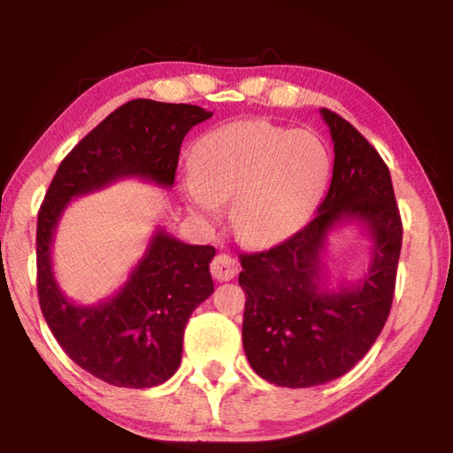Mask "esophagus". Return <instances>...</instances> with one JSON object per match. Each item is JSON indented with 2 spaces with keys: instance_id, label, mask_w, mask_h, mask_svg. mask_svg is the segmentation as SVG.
<instances>
[{
  "instance_id": "34e87169",
  "label": "esophagus",
  "mask_w": 453,
  "mask_h": 453,
  "mask_svg": "<svg viewBox=\"0 0 453 453\" xmlns=\"http://www.w3.org/2000/svg\"><path fill=\"white\" fill-rule=\"evenodd\" d=\"M210 270H211L213 278H216L218 281H229L237 275V262L232 256L218 254L216 257H213Z\"/></svg>"
}]
</instances>
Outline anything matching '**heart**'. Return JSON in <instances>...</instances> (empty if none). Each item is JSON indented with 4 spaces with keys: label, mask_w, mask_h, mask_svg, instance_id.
Here are the masks:
<instances>
[{
    "label": "heart",
    "mask_w": 453,
    "mask_h": 453,
    "mask_svg": "<svg viewBox=\"0 0 453 453\" xmlns=\"http://www.w3.org/2000/svg\"><path fill=\"white\" fill-rule=\"evenodd\" d=\"M329 151L310 129H288L245 119L211 129L191 151L188 208L216 221L219 203L232 199L229 219L237 240L267 248L294 235L324 196Z\"/></svg>",
    "instance_id": "heart-1"
}]
</instances>
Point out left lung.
Wrapping results in <instances>:
<instances>
[{
  "label": "left lung",
  "mask_w": 453,
  "mask_h": 453,
  "mask_svg": "<svg viewBox=\"0 0 453 453\" xmlns=\"http://www.w3.org/2000/svg\"><path fill=\"white\" fill-rule=\"evenodd\" d=\"M319 113L335 159L316 218L275 248L240 256L245 356L259 378L283 388L342 378L370 351L392 310L402 251L388 165L349 121L326 107ZM351 220L372 240L371 270L356 287L327 290L320 251L326 234Z\"/></svg>",
  "instance_id": "left-lung-1"
}]
</instances>
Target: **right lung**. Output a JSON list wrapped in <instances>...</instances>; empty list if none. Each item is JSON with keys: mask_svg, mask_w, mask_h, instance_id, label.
<instances>
[{"mask_svg": "<svg viewBox=\"0 0 453 453\" xmlns=\"http://www.w3.org/2000/svg\"><path fill=\"white\" fill-rule=\"evenodd\" d=\"M213 116L189 104L132 99L91 129L59 164L37 213V296L53 337L81 370L116 388H153L181 362L183 329L213 291L211 245H189L162 227L118 294L78 305L61 294L51 243L70 199L124 178L172 188L191 127Z\"/></svg>", "mask_w": 453, "mask_h": 453, "instance_id": "1", "label": "right lung"}]
</instances>
